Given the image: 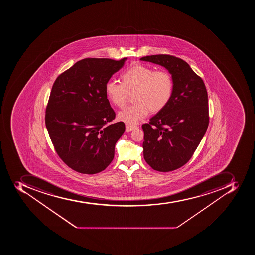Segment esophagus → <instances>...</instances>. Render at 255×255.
<instances>
[{
	"label": "esophagus",
	"instance_id": "1",
	"mask_svg": "<svg viewBox=\"0 0 255 255\" xmlns=\"http://www.w3.org/2000/svg\"><path fill=\"white\" fill-rule=\"evenodd\" d=\"M138 128V126H136V125H126V131L127 132H130L131 130H134V129Z\"/></svg>",
	"mask_w": 255,
	"mask_h": 255
}]
</instances>
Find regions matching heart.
<instances>
[{
  "label": "heart",
  "mask_w": 255,
  "mask_h": 255,
  "mask_svg": "<svg viewBox=\"0 0 255 255\" xmlns=\"http://www.w3.org/2000/svg\"><path fill=\"white\" fill-rule=\"evenodd\" d=\"M121 83L109 81L105 94L112 104L124 108L130 95L135 103L120 112L118 119L134 125L146 117L149 112L156 114L167 106L174 93V80L166 70H155L144 64H134L123 72Z\"/></svg>",
  "instance_id": "heart-1"
}]
</instances>
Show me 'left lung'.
<instances>
[{
    "instance_id": "8db88e82",
    "label": "left lung",
    "mask_w": 255,
    "mask_h": 255,
    "mask_svg": "<svg viewBox=\"0 0 255 255\" xmlns=\"http://www.w3.org/2000/svg\"><path fill=\"white\" fill-rule=\"evenodd\" d=\"M140 60L165 67L174 80L170 103L142 125L143 157L155 171H175L191 159L207 131V89L203 79L183 59L159 54L143 56Z\"/></svg>"
}]
</instances>
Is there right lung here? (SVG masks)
Here are the masks:
<instances>
[{
    "instance_id": "right-lung-1",
    "label": "right lung",
    "mask_w": 255,
    "mask_h": 255,
    "mask_svg": "<svg viewBox=\"0 0 255 255\" xmlns=\"http://www.w3.org/2000/svg\"><path fill=\"white\" fill-rule=\"evenodd\" d=\"M125 58H85L57 76L45 110V125L56 152L76 172L93 175L108 167L124 122L111 124L116 113L105 85Z\"/></svg>"
}]
</instances>
